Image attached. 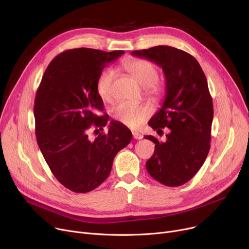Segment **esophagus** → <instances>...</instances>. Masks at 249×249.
I'll list each match as a JSON object with an SVG mask.
<instances>
[{
  "label": "esophagus",
  "mask_w": 249,
  "mask_h": 249,
  "mask_svg": "<svg viewBox=\"0 0 249 249\" xmlns=\"http://www.w3.org/2000/svg\"><path fill=\"white\" fill-rule=\"evenodd\" d=\"M132 135H133V138L136 139V140H140V139L143 138V135H141V134H140L139 132H137V131H133V132H132Z\"/></svg>",
  "instance_id": "1"
}]
</instances>
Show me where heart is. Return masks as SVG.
Returning a JSON list of instances; mask_svg holds the SVG:
<instances>
[{"mask_svg":"<svg viewBox=\"0 0 249 249\" xmlns=\"http://www.w3.org/2000/svg\"><path fill=\"white\" fill-rule=\"evenodd\" d=\"M122 68L131 75L139 85L144 87L151 96L160 95L161 88L158 82L159 71L155 64L142 58L127 59ZM115 73L112 70H105L97 81V91L103 101H109L112 97V84ZM113 117L129 128H138L144 123L149 115V110L143 105L133 103H120L113 109Z\"/></svg>","mask_w":249,"mask_h":249,"instance_id":"heart-1","label":"heart"}]
</instances>
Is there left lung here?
I'll use <instances>...</instances> for the list:
<instances>
[{
    "label": "left lung",
    "mask_w": 249,
    "mask_h": 249,
    "mask_svg": "<svg viewBox=\"0 0 249 249\" xmlns=\"http://www.w3.org/2000/svg\"><path fill=\"white\" fill-rule=\"evenodd\" d=\"M131 54L160 65L165 76L162 106L148 125L171 131L165 142L144 137L155 143L146 169L162 185L181 186L198 173L210 150L214 110L207 78L197 59L172 46L134 50Z\"/></svg>",
    "instance_id": "8db88e82"
}]
</instances>
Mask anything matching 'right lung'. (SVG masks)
<instances>
[{
    "mask_svg": "<svg viewBox=\"0 0 249 249\" xmlns=\"http://www.w3.org/2000/svg\"><path fill=\"white\" fill-rule=\"evenodd\" d=\"M124 53L91 48L65 50L51 60L34 103L38 146L50 171L62 186L75 193L99 187L112 169L115 155L126 147L132 133L123 124L111 121L108 133L90 141L91 125L105 127L109 116L103 111L97 91L98 77Z\"/></svg>",
    "mask_w": 249,
    "mask_h": 249,
    "instance_id": "1",
    "label": "right lung"
}]
</instances>
